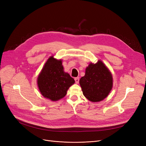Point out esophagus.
<instances>
[{
  "label": "esophagus",
  "mask_w": 146,
  "mask_h": 146,
  "mask_svg": "<svg viewBox=\"0 0 146 146\" xmlns=\"http://www.w3.org/2000/svg\"><path fill=\"white\" fill-rule=\"evenodd\" d=\"M74 80H75V82H76V83H78V82H79V77H76V78H74Z\"/></svg>",
  "instance_id": "1"
}]
</instances>
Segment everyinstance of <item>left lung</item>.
Returning a JSON list of instances; mask_svg holds the SVG:
<instances>
[{
	"label": "left lung",
	"mask_w": 146,
	"mask_h": 146,
	"mask_svg": "<svg viewBox=\"0 0 146 146\" xmlns=\"http://www.w3.org/2000/svg\"><path fill=\"white\" fill-rule=\"evenodd\" d=\"M83 95L94 102H100L107 98L113 87V77L102 61L91 63L86 68L85 76L80 82Z\"/></svg>",
	"instance_id": "left-lung-1"
}]
</instances>
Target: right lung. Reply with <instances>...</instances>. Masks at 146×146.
<instances>
[{"label":"right lung","mask_w":146,"mask_h":146,"mask_svg":"<svg viewBox=\"0 0 146 146\" xmlns=\"http://www.w3.org/2000/svg\"><path fill=\"white\" fill-rule=\"evenodd\" d=\"M74 83V78L64 72L61 60H57L53 56L46 61L37 80L41 94L52 101L64 98L69 87Z\"/></svg>","instance_id":"add662e5"}]
</instances>
